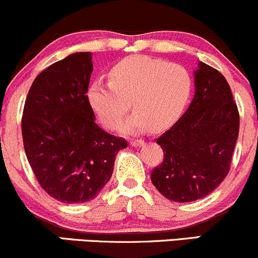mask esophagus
I'll return each instance as SVG.
<instances>
[{
	"mask_svg": "<svg viewBox=\"0 0 258 258\" xmlns=\"http://www.w3.org/2000/svg\"><path fill=\"white\" fill-rule=\"evenodd\" d=\"M130 144H131L132 147H141L144 144V141L143 139H131V141H130Z\"/></svg>",
	"mask_w": 258,
	"mask_h": 258,
	"instance_id": "1",
	"label": "esophagus"
}]
</instances>
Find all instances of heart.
I'll list each match as a JSON object with an SVG mask.
<instances>
[{
	"instance_id": "b5f03b06",
	"label": "heart",
	"mask_w": 258,
	"mask_h": 258,
	"mask_svg": "<svg viewBox=\"0 0 258 258\" xmlns=\"http://www.w3.org/2000/svg\"><path fill=\"white\" fill-rule=\"evenodd\" d=\"M193 90L190 74L182 65L147 55H132L109 72V82L94 81L87 98L110 130L119 128L131 100L135 112L123 123L125 132L138 133L170 126L184 110Z\"/></svg>"
}]
</instances>
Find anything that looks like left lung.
I'll return each mask as SVG.
<instances>
[{"label":"left lung","instance_id":"left-lung-1","mask_svg":"<svg viewBox=\"0 0 258 258\" xmlns=\"http://www.w3.org/2000/svg\"><path fill=\"white\" fill-rule=\"evenodd\" d=\"M195 94L186 111L156 143L164 150L150 178L167 199H203L229 172L239 135V111L224 76L203 61L194 72Z\"/></svg>","mask_w":258,"mask_h":258}]
</instances>
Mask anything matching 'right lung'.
<instances>
[{
	"mask_svg": "<svg viewBox=\"0 0 258 258\" xmlns=\"http://www.w3.org/2000/svg\"><path fill=\"white\" fill-rule=\"evenodd\" d=\"M93 72L91 52L68 55L32 82L22 117L29 164L49 197L87 203L110 179L115 156L127 147L96 123L87 98Z\"/></svg>",
	"mask_w": 258,
	"mask_h": 258,
	"instance_id": "right-lung-1",
	"label": "right lung"
}]
</instances>
